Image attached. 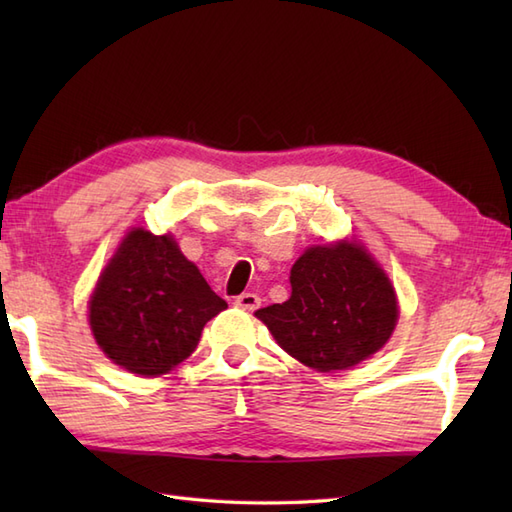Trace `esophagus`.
Returning <instances> with one entry per match:
<instances>
[{
	"label": "esophagus",
	"mask_w": 512,
	"mask_h": 512,
	"mask_svg": "<svg viewBox=\"0 0 512 512\" xmlns=\"http://www.w3.org/2000/svg\"><path fill=\"white\" fill-rule=\"evenodd\" d=\"M235 306L242 308V310L253 312V310H257L259 306H262V299H259L255 292H242V295L235 297Z\"/></svg>",
	"instance_id": "obj_1"
}]
</instances>
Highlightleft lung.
I'll use <instances>...</instances> for the list:
<instances>
[{
    "label": "left lung",
    "mask_w": 512,
    "mask_h": 512,
    "mask_svg": "<svg viewBox=\"0 0 512 512\" xmlns=\"http://www.w3.org/2000/svg\"><path fill=\"white\" fill-rule=\"evenodd\" d=\"M292 295L255 312L284 350L317 372L354 367L383 347L398 321L385 270L341 239L312 246L290 270Z\"/></svg>",
    "instance_id": "8db88e82"
}]
</instances>
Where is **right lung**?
<instances>
[{
    "label": "right lung",
    "instance_id": "1",
    "mask_svg": "<svg viewBox=\"0 0 512 512\" xmlns=\"http://www.w3.org/2000/svg\"><path fill=\"white\" fill-rule=\"evenodd\" d=\"M226 310L171 235L132 228L90 297V328L116 365L138 376L169 374Z\"/></svg>",
    "mask_w": 512,
    "mask_h": 512
}]
</instances>
